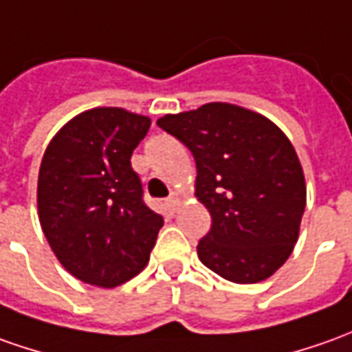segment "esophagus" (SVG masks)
Instances as JSON below:
<instances>
[{
  "label": "esophagus",
  "instance_id": "obj_1",
  "mask_svg": "<svg viewBox=\"0 0 352 352\" xmlns=\"http://www.w3.org/2000/svg\"><path fill=\"white\" fill-rule=\"evenodd\" d=\"M179 204H181V198H179V195H175V192H173V195L167 198V208H169L171 212H177Z\"/></svg>",
  "mask_w": 352,
  "mask_h": 352
}]
</instances>
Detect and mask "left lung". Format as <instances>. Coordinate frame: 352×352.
<instances>
[{
    "label": "left lung",
    "mask_w": 352,
    "mask_h": 352,
    "mask_svg": "<svg viewBox=\"0 0 352 352\" xmlns=\"http://www.w3.org/2000/svg\"><path fill=\"white\" fill-rule=\"evenodd\" d=\"M192 152L196 198L212 227L198 258L233 283L264 281L291 256L307 206L293 144L270 119L233 104H204L157 119Z\"/></svg>",
    "instance_id": "left-lung-1"
}]
</instances>
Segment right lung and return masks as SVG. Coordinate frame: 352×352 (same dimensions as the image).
Segmentation results:
<instances>
[{"label": "right lung", "instance_id": "1", "mask_svg": "<svg viewBox=\"0 0 352 352\" xmlns=\"http://www.w3.org/2000/svg\"><path fill=\"white\" fill-rule=\"evenodd\" d=\"M150 119L96 107L71 119L47 144L38 175V217L54 254L90 285H121L140 274L164 217L144 204L133 150Z\"/></svg>", "mask_w": 352, "mask_h": 352}]
</instances>
